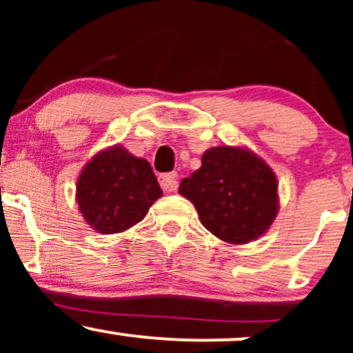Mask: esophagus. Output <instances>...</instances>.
Segmentation results:
<instances>
[{"mask_svg":"<svg viewBox=\"0 0 353 353\" xmlns=\"http://www.w3.org/2000/svg\"><path fill=\"white\" fill-rule=\"evenodd\" d=\"M159 184L165 192H174L177 189V174L176 172H168L163 174L159 177Z\"/></svg>","mask_w":353,"mask_h":353,"instance_id":"obj_1","label":"esophagus"}]
</instances>
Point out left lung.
Returning <instances> with one entry per match:
<instances>
[{"mask_svg":"<svg viewBox=\"0 0 353 353\" xmlns=\"http://www.w3.org/2000/svg\"><path fill=\"white\" fill-rule=\"evenodd\" d=\"M279 182L270 165L245 148L217 145L181 181L179 194L196 205L205 229L229 244L267 232L279 212Z\"/></svg>","mask_w":353,"mask_h":353,"instance_id":"obj_1","label":"left lung"}]
</instances>
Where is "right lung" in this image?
<instances>
[{"mask_svg": "<svg viewBox=\"0 0 353 353\" xmlns=\"http://www.w3.org/2000/svg\"><path fill=\"white\" fill-rule=\"evenodd\" d=\"M161 196L151 164L119 144L96 154L76 185L81 214L99 234L123 232L136 225Z\"/></svg>", "mask_w": 353, "mask_h": 353, "instance_id": "obj_1", "label": "right lung"}]
</instances>
